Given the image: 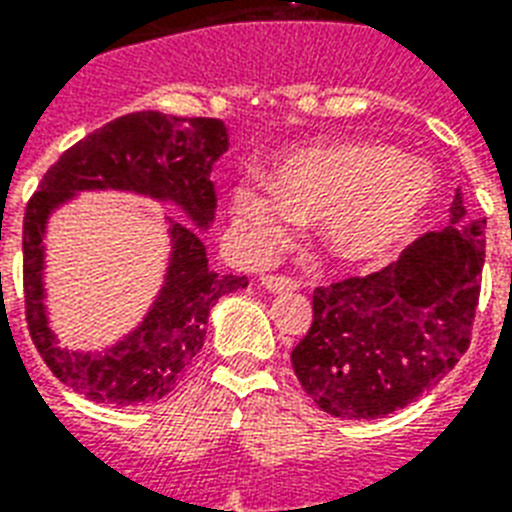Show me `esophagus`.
Returning <instances> with one entry per match:
<instances>
[{
	"mask_svg": "<svg viewBox=\"0 0 512 512\" xmlns=\"http://www.w3.org/2000/svg\"><path fill=\"white\" fill-rule=\"evenodd\" d=\"M260 281L268 292H292V289L300 287V281L292 279V276H281V273H265Z\"/></svg>",
	"mask_w": 512,
	"mask_h": 512,
	"instance_id": "obj_1",
	"label": "esophagus"
}]
</instances>
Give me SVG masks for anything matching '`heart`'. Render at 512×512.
Wrapping results in <instances>:
<instances>
[{"mask_svg": "<svg viewBox=\"0 0 512 512\" xmlns=\"http://www.w3.org/2000/svg\"><path fill=\"white\" fill-rule=\"evenodd\" d=\"M436 199V175L390 146L308 148L273 170L271 185L233 191L241 225L260 244L281 239L292 220H324L332 255L369 263L417 228Z\"/></svg>", "mask_w": 512, "mask_h": 512, "instance_id": "b5f03b06", "label": "heart"}]
</instances>
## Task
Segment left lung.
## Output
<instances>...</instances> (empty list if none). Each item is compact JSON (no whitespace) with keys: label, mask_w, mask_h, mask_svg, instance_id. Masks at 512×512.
<instances>
[{"label":"left lung","mask_w":512,"mask_h":512,"mask_svg":"<svg viewBox=\"0 0 512 512\" xmlns=\"http://www.w3.org/2000/svg\"><path fill=\"white\" fill-rule=\"evenodd\" d=\"M486 217L460 191L449 225L369 276L313 289L311 329L292 350L305 393L332 417L369 420L404 409L441 382L473 340Z\"/></svg>","instance_id":"obj_1"}]
</instances>
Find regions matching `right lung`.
Masks as SVG:
<instances>
[{"mask_svg":"<svg viewBox=\"0 0 512 512\" xmlns=\"http://www.w3.org/2000/svg\"><path fill=\"white\" fill-rule=\"evenodd\" d=\"M228 148L220 119H167L135 111L90 132L44 172L23 215V305L28 335L50 372L95 404L132 406L159 401L183 377L207 335L212 305L247 287V276L209 268L199 233L172 225L170 276L154 311L135 335L98 356H76L55 345L42 305V233L50 209L82 188H124L172 199L199 225L215 217L212 164Z\"/></svg>","mask_w":512,"mask_h":512,"instance_id":"add662e5","label":"right lung"}]
</instances>
